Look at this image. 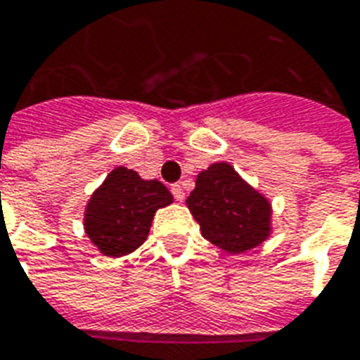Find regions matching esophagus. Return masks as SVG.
<instances>
[{
	"label": "esophagus",
	"instance_id": "1",
	"mask_svg": "<svg viewBox=\"0 0 360 360\" xmlns=\"http://www.w3.org/2000/svg\"><path fill=\"white\" fill-rule=\"evenodd\" d=\"M171 191H172V195H174V199H176V200H184V197H186V193H184V189H182V186H180V184H172Z\"/></svg>",
	"mask_w": 360,
	"mask_h": 360
}]
</instances>
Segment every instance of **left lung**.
Listing matches in <instances>:
<instances>
[{"instance_id": "8db88e82", "label": "left lung", "mask_w": 360, "mask_h": 360, "mask_svg": "<svg viewBox=\"0 0 360 360\" xmlns=\"http://www.w3.org/2000/svg\"><path fill=\"white\" fill-rule=\"evenodd\" d=\"M188 206L206 240L229 253L259 246L270 233V205L229 163H214L197 176Z\"/></svg>"}]
</instances>
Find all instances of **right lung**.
<instances>
[{
    "label": "right lung",
    "mask_w": 360,
    "mask_h": 360,
    "mask_svg": "<svg viewBox=\"0 0 360 360\" xmlns=\"http://www.w3.org/2000/svg\"><path fill=\"white\" fill-rule=\"evenodd\" d=\"M171 202V191L163 184L118 167L86 206V235L107 257L127 255L146 240L155 210Z\"/></svg>",
    "instance_id": "1"
}]
</instances>
